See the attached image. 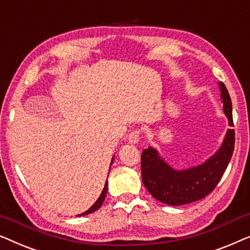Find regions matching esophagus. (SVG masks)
<instances>
[{"mask_svg":"<svg viewBox=\"0 0 250 250\" xmlns=\"http://www.w3.org/2000/svg\"><path fill=\"white\" fill-rule=\"evenodd\" d=\"M140 139V131L139 130H135V131L130 132V135L128 137V142L131 145H135V144H138Z\"/></svg>","mask_w":250,"mask_h":250,"instance_id":"obj_1","label":"esophagus"}]
</instances>
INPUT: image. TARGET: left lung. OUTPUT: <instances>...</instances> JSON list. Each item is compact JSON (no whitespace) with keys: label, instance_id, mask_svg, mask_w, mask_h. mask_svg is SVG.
<instances>
[{"label":"left lung","instance_id":"8db88e82","mask_svg":"<svg viewBox=\"0 0 250 250\" xmlns=\"http://www.w3.org/2000/svg\"><path fill=\"white\" fill-rule=\"evenodd\" d=\"M221 91L223 112L233 125L230 95L223 83ZM234 148V130L228 129L220 148L202 164L177 170L160 155L154 147L142 154V177L147 190L154 198L170 206H181L203 199L214 190L230 163Z\"/></svg>","mask_w":250,"mask_h":250}]
</instances>
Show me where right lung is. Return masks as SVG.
Returning a JSON list of instances; mask_svg holds the SVG:
<instances>
[{"label": "right lung", "mask_w": 250, "mask_h": 250, "mask_svg": "<svg viewBox=\"0 0 250 250\" xmlns=\"http://www.w3.org/2000/svg\"><path fill=\"white\" fill-rule=\"evenodd\" d=\"M113 161H114V156L112 157V161H111V164H110V165L113 164ZM110 168H111V167H110ZM106 194H107V181L105 182V185H104V188H103V191H102L101 196L98 197V199L96 200V202H95V203L93 204V206H91L89 209H87L86 212H83V213H82V214H79V215H77V216H83V215H88V214H90V213H94L95 210H97V209L100 208V207L102 206V204H103L104 199H105V197H106Z\"/></svg>", "instance_id": "add662e5"}]
</instances>
